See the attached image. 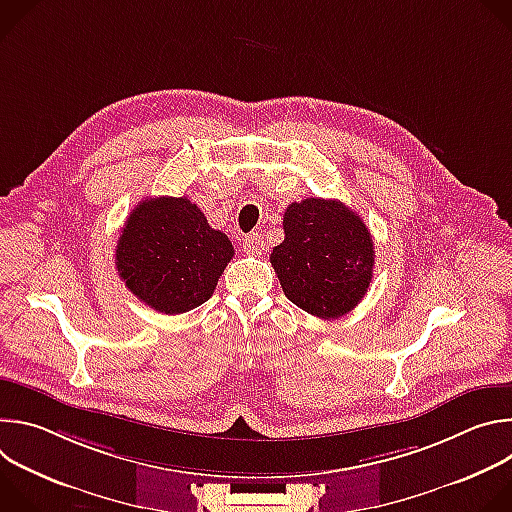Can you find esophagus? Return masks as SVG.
Instances as JSON below:
<instances>
[{
    "label": "esophagus",
    "instance_id": "1",
    "mask_svg": "<svg viewBox=\"0 0 512 512\" xmlns=\"http://www.w3.org/2000/svg\"><path fill=\"white\" fill-rule=\"evenodd\" d=\"M243 249L249 253V255H261L265 251V243H263V235L259 233H251L243 239Z\"/></svg>",
    "mask_w": 512,
    "mask_h": 512
}]
</instances>
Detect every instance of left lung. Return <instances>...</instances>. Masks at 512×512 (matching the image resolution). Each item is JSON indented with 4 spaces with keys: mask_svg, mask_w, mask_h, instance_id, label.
<instances>
[{
    "mask_svg": "<svg viewBox=\"0 0 512 512\" xmlns=\"http://www.w3.org/2000/svg\"><path fill=\"white\" fill-rule=\"evenodd\" d=\"M285 239L269 261L285 298L322 320H336L364 298L375 247L362 218L340 200L306 198L283 214Z\"/></svg>",
    "mask_w": 512,
    "mask_h": 512,
    "instance_id": "1",
    "label": "left lung"
}]
</instances>
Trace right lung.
<instances>
[{"label":"right lung","instance_id":"right-lung-1","mask_svg":"<svg viewBox=\"0 0 512 512\" xmlns=\"http://www.w3.org/2000/svg\"><path fill=\"white\" fill-rule=\"evenodd\" d=\"M229 237L186 196L141 200L121 229L115 265L127 289L162 314L204 304L233 259Z\"/></svg>","mask_w":512,"mask_h":512}]
</instances>
